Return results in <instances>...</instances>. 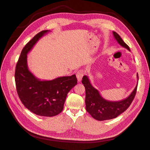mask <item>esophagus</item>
Returning <instances> with one entry per match:
<instances>
[{
  "label": "esophagus",
  "instance_id": "34e87169",
  "mask_svg": "<svg viewBox=\"0 0 150 150\" xmlns=\"http://www.w3.org/2000/svg\"><path fill=\"white\" fill-rule=\"evenodd\" d=\"M84 74H85V73H84V71L83 70H78L77 72H76V78H77V80L79 82L81 81V80Z\"/></svg>",
  "mask_w": 150,
  "mask_h": 150
}]
</instances>
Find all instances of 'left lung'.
<instances>
[{"mask_svg": "<svg viewBox=\"0 0 150 150\" xmlns=\"http://www.w3.org/2000/svg\"><path fill=\"white\" fill-rule=\"evenodd\" d=\"M113 35L118 43L122 47L127 49L130 48L122 39L118 34L113 32ZM137 79L138 74L137 75ZM82 83L86 89V108L87 112L96 120L103 121L110 120L117 117L119 115L127 109L133 101L137 92V86H136L132 93L128 98L119 101H109L101 97L99 91L91 85L87 76H83Z\"/></svg>", "mask_w": 150, "mask_h": 150, "instance_id": "left-lung-1", "label": "left lung"}]
</instances>
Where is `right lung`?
<instances>
[{"label": "right lung", "mask_w": 150, "mask_h": 150, "mask_svg": "<svg viewBox=\"0 0 150 150\" xmlns=\"http://www.w3.org/2000/svg\"><path fill=\"white\" fill-rule=\"evenodd\" d=\"M48 30H43L25 45L16 64L15 82L18 96L30 112L39 116L53 117L63 109L67 96L77 83L75 75L61 76L52 80H38L27 66V54Z\"/></svg>", "instance_id": "right-lung-1"}]
</instances>
